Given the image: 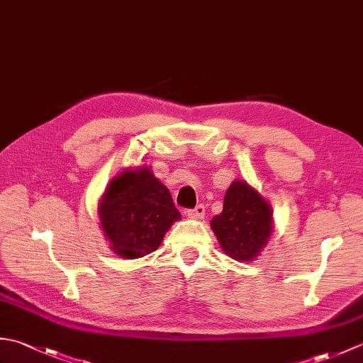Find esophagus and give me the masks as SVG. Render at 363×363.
Returning a JSON list of instances; mask_svg holds the SVG:
<instances>
[{
    "label": "esophagus",
    "instance_id": "obj_1",
    "mask_svg": "<svg viewBox=\"0 0 363 363\" xmlns=\"http://www.w3.org/2000/svg\"><path fill=\"white\" fill-rule=\"evenodd\" d=\"M204 213H206V207L203 204H199L195 207V209L187 211V217L195 218V220H201L204 217Z\"/></svg>",
    "mask_w": 363,
    "mask_h": 363
}]
</instances>
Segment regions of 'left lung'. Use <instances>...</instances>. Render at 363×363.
<instances>
[{
  "label": "left lung",
  "mask_w": 363,
  "mask_h": 363,
  "mask_svg": "<svg viewBox=\"0 0 363 363\" xmlns=\"http://www.w3.org/2000/svg\"><path fill=\"white\" fill-rule=\"evenodd\" d=\"M211 228L229 257L251 262L273 233L272 206L245 181H234L225 195L223 212L212 218Z\"/></svg>",
  "instance_id": "obj_1"
}]
</instances>
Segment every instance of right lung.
I'll use <instances>...</instances> for the list:
<instances>
[{
    "instance_id": "obj_1",
    "label": "right lung",
    "mask_w": 363,
    "mask_h": 363,
    "mask_svg": "<svg viewBox=\"0 0 363 363\" xmlns=\"http://www.w3.org/2000/svg\"><path fill=\"white\" fill-rule=\"evenodd\" d=\"M98 213L111 250L123 259L156 251L167 230L181 220L168 189L146 167L115 176L99 199Z\"/></svg>"
}]
</instances>
